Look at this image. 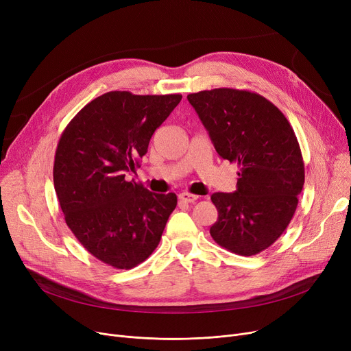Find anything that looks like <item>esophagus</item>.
<instances>
[{
	"label": "esophagus",
	"mask_w": 351,
	"mask_h": 351,
	"mask_svg": "<svg viewBox=\"0 0 351 351\" xmlns=\"http://www.w3.org/2000/svg\"><path fill=\"white\" fill-rule=\"evenodd\" d=\"M199 196L196 195H192V193H188V192H183L179 195V200L180 202H185V204H193L195 200H197Z\"/></svg>",
	"instance_id": "1"
}]
</instances>
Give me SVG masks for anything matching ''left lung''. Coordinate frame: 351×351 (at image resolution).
Instances as JSON below:
<instances>
[{
    "instance_id": "obj_1",
    "label": "left lung",
    "mask_w": 351,
    "mask_h": 351,
    "mask_svg": "<svg viewBox=\"0 0 351 351\" xmlns=\"http://www.w3.org/2000/svg\"><path fill=\"white\" fill-rule=\"evenodd\" d=\"M219 156L237 163V191L217 192L213 241L253 256L271 246L289 226L304 185V163L282 110L252 90L216 88L189 94Z\"/></svg>"
}]
</instances>
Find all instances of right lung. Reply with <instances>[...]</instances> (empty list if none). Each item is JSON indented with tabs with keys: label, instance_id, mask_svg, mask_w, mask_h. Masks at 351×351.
<instances>
[{
	"label": "right lung",
	"instance_id": "add662e5",
	"mask_svg": "<svg viewBox=\"0 0 351 351\" xmlns=\"http://www.w3.org/2000/svg\"><path fill=\"white\" fill-rule=\"evenodd\" d=\"M180 94L110 90L86 104L60 138L53 186L65 222L98 261L132 269L158 247L175 193H152L125 173L139 168L156 129Z\"/></svg>",
	"mask_w": 351,
	"mask_h": 351
}]
</instances>
